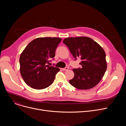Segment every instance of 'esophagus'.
<instances>
[{
  "instance_id": "1",
  "label": "esophagus",
  "mask_w": 126,
  "mask_h": 126,
  "mask_svg": "<svg viewBox=\"0 0 126 126\" xmlns=\"http://www.w3.org/2000/svg\"><path fill=\"white\" fill-rule=\"evenodd\" d=\"M68 69H69V68H68V67H66L65 68H62V69L63 71H67V70H68Z\"/></svg>"
}]
</instances>
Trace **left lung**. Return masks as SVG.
<instances>
[{"label":"left lung","mask_w":126,"mask_h":126,"mask_svg":"<svg viewBox=\"0 0 126 126\" xmlns=\"http://www.w3.org/2000/svg\"><path fill=\"white\" fill-rule=\"evenodd\" d=\"M75 60L80 57L81 68L73 69L75 76L69 83L75 88L86 90L100 82L107 69L106 54L103 48L91 38L69 37L63 40Z\"/></svg>","instance_id":"left-lung-1"}]
</instances>
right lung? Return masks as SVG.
<instances>
[{
	"instance_id": "right-lung-1",
	"label": "right lung",
	"mask_w": 126,
	"mask_h": 126,
	"mask_svg": "<svg viewBox=\"0 0 126 126\" xmlns=\"http://www.w3.org/2000/svg\"><path fill=\"white\" fill-rule=\"evenodd\" d=\"M61 40L59 37L38 38L22 52L19 59L20 71L25 83L31 87L43 89L54 82L60 69L46 64L55 57Z\"/></svg>"
}]
</instances>
